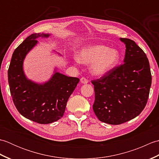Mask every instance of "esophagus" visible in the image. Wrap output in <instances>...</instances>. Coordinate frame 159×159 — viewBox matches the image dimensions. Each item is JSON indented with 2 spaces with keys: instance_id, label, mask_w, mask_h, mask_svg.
Wrapping results in <instances>:
<instances>
[{
  "instance_id": "obj_1",
  "label": "esophagus",
  "mask_w": 159,
  "mask_h": 159,
  "mask_svg": "<svg viewBox=\"0 0 159 159\" xmlns=\"http://www.w3.org/2000/svg\"><path fill=\"white\" fill-rule=\"evenodd\" d=\"M80 82H81V83H83V84H87V83H88V80H87L85 78H81V79H80Z\"/></svg>"
}]
</instances>
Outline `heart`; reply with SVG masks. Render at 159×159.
Wrapping results in <instances>:
<instances>
[{
    "label": "heart",
    "mask_w": 159,
    "mask_h": 159,
    "mask_svg": "<svg viewBox=\"0 0 159 159\" xmlns=\"http://www.w3.org/2000/svg\"><path fill=\"white\" fill-rule=\"evenodd\" d=\"M120 55L117 50L104 45L86 47L80 52L79 61L85 64L92 63L91 67L93 75L101 76L112 70L120 61Z\"/></svg>",
    "instance_id": "1"
}]
</instances>
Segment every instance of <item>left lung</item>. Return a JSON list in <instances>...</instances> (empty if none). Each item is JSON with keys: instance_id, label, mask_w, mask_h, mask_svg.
<instances>
[{"instance_id": "8db88e82", "label": "left lung", "mask_w": 159, "mask_h": 159, "mask_svg": "<svg viewBox=\"0 0 159 159\" xmlns=\"http://www.w3.org/2000/svg\"><path fill=\"white\" fill-rule=\"evenodd\" d=\"M126 46L122 65L92 80L93 109L102 122L118 125L139 116L146 105L152 83L146 55L133 40L120 38Z\"/></svg>"}]
</instances>
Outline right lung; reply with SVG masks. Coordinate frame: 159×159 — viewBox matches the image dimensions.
<instances>
[{
  "label": "right lung",
  "mask_w": 159,
  "mask_h": 159,
  "mask_svg": "<svg viewBox=\"0 0 159 159\" xmlns=\"http://www.w3.org/2000/svg\"><path fill=\"white\" fill-rule=\"evenodd\" d=\"M49 33H33L13 52L8 70L12 99L18 112L35 122L46 124L61 119L67 100L79 79L58 72L57 68L48 81L38 83L27 79L23 69L26 56L38 44L37 39L48 38Z\"/></svg>",
  "instance_id": "obj_1"
}]
</instances>
